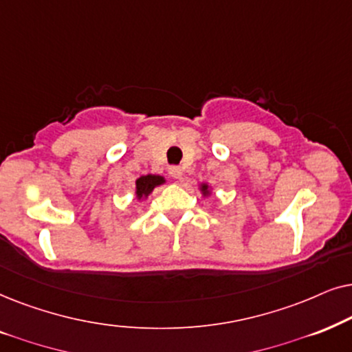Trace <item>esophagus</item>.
<instances>
[{"label":"esophagus","mask_w":352,"mask_h":352,"mask_svg":"<svg viewBox=\"0 0 352 352\" xmlns=\"http://www.w3.org/2000/svg\"><path fill=\"white\" fill-rule=\"evenodd\" d=\"M168 173H170V177L177 180H182V177H184V170H182L180 167H170L168 168Z\"/></svg>","instance_id":"obj_1"}]
</instances>
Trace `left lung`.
I'll use <instances>...</instances> for the list:
<instances>
[{
    "label": "left lung",
    "mask_w": 352,
    "mask_h": 352,
    "mask_svg": "<svg viewBox=\"0 0 352 352\" xmlns=\"http://www.w3.org/2000/svg\"><path fill=\"white\" fill-rule=\"evenodd\" d=\"M198 190L201 191V195H203L204 199H208L212 196V186H210L208 182H201V184L198 185Z\"/></svg>",
    "instance_id": "obj_1"
}]
</instances>
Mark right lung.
Here are the masks:
<instances>
[{"label":"right lung","instance_id":"1","mask_svg":"<svg viewBox=\"0 0 352 352\" xmlns=\"http://www.w3.org/2000/svg\"><path fill=\"white\" fill-rule=\"evenodd\" d=\"M166 177L156 175V173H148V175H142L140 179L135 180V199L144 201L148 196L153 193L156 186H161L166 184Z\"/></svg>","mask_w":352,"mask_h":352}]
</instances>
